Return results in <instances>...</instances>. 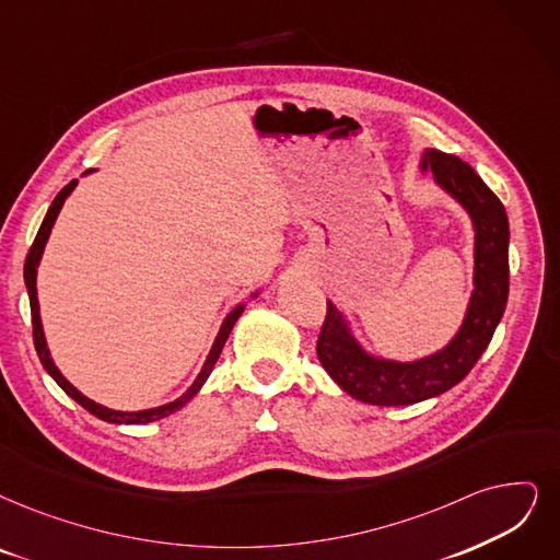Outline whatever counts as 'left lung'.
I'll return each mask as SVG.
<instances>
[{"mask_svg": "<svg viewBox=\"0 0 560 560\" xmlns=\"http://www.w3.org/2000/svg\"><path fill=\"white\" fill-rule=\"evenodd\" d=\"M471 213L476 228V289L466 319L443 351L416 363L378 361L355 345L340 312L330 303L317 338L324 370L351 397L376 407H401L436 397L457 386L474 370L491 342L508 303L510 228L501 199L457 155L430 151L422 167Z\"/></svg>", "mask_w": 560, "mask_h": 560, "instance_id": "obj_1", "label": "left lung"}]
</instances>
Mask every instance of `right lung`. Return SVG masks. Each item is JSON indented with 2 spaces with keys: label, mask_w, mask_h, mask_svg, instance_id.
Segmentation results:
<instances>
[{
  "label": "right lung",
  "mask_w": 560,
  "mask_h": 560,
  "mask_svg": "<svg viewBox=\"0 0 560 560\" xmlns=\"http://www.w3.org/2000/svg\"><path fill=\"white\" fill-rule=\"evenodd\" d=\"M75 178L73 182L69 184V186H63L61 190H59V195L55 197V202L50 205V209H48V213H46V218H43V222H40V228H38V234H36V238H34V243H32V248H30V253H27V259H25V284H27V294H30V307H32V326H34V347H36V353H38V358H40V363H43V368L48 370V374L55 378V382L59 384V388L69 395V397H73L80 407H84L89 413H94L96 418H101V420H105V422H117V424H121V422H126V424H140V422H151V420H159V418H165V416H170V413H174V411H178L182 409L184 405H188V401L197 395V390L205 386V382L209 378V374H211V370H213V365H215V361H218V355H220V351H222V347H225V342H228V338H230V332H232V328H234V324H236V319L241 317V312H243V307L238 305V307H234L230 315H228V319H225V324H222V328H220V332H218V338H215V342H213V349H211V353H209V358H207V363H205V368H202V372H199V376L195 378V384L178 397V399H174V401H170V405H165V407H159V409H147V411H136V413H124V411H112V409H105V407H101V405H96V401H92L89 397H84L82 393H78L69 382H66V378L59 374V370L55 368V363H52V358H50V353H48V347H46V338H43V328H40V315H38V299H36V266H38V261H40V255H43V248H46V241H48V236H50V230H52V225H55V220H57V213H59V209H61V205H63V199L71 195V190L75 188Z\"/></svg>",
  "instance_id": "1"
}]
</instances>
